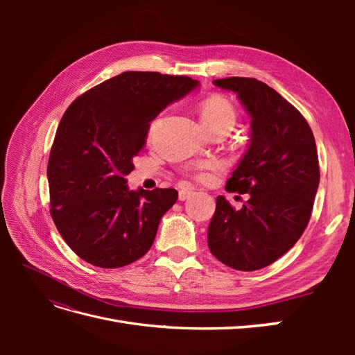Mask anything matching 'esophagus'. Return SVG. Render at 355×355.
Listing matches in <instances>:
<instances>
[{"mask_svg": "<svg viewBox=\"0 0 355 355\" xmlns=\"http://www.w3.org/2000/svg\"><path fill=\"white\" fill-rule=\"evenodd\" d=\"M192 196H194V191H192V189H180L179 191V200L180 201H185Z\"/></svg>", "mask_w": 355, "mask_h": 355, "instance_id": "34e87169", "label": "esophagus"}]
</instances>
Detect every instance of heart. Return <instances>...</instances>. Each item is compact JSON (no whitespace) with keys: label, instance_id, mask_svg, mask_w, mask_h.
<instances>
[{"label":"heart","instance_id":"b5f03b06","mask_svg":"<svg viewBox=\"0 0 355 355\" xmlns=\"http://www.w3.org/2000/svg\"><path fill=\"white\" fill-rule=\"evenodd\" d=\"M200 115H201V121L207 130H210L211 127L223 125V124L234 125V121H235V111L232 108L231 102L220 94L209 96V98L201 105ZM200 178L204 179L207 178V175H201Z\"/></svg>","mask_w":355,"mask_h":355}]
</instances>
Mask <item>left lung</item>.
I'll use <instances>...</instances> for the list:
<instances>
[{
	"instance_id": "left-lung-1",
	"label": "left lung",
	"mask_w": 355,
	"mask_h": 355,
	"mask_svg": "<svg viewBox=\"0 0 355 355\" xmlns=\"http://www.w3.org/2000/svg\"><path fill=\"white\" fill-rule=\"evenodd\" d=\"M213 84L237 94L250 115L249 148L227 189L250 198L234 210L223 196L209 225L211 254L239 271H256L287 253L304 234L320 184L315 139L292 103L256 78Z\"/></svg>"
}]
</instances>
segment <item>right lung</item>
Masks as SVG:
<instances>
[{
	"mask_svg": "<svg viewBox=\"0 0 355 355\" xmlns=\"http://www.w3.org/2000/svg\"><path fill=\"white\" fill-rule=\"evenodd\" d=\"M196 87L185 75L128 71L85 92L63 114L47 166L50 213L83 261L121 268L151 249L178 191H130L125 176L151 121Z\"/></svg>",
	"mask_w": 355,
	"mask_h": 355,
	"instance_id": "right-lung-1",
	"label": "right lung"
}]
</instances>
